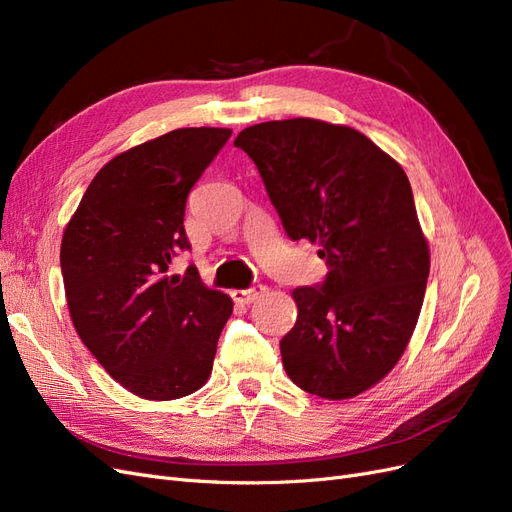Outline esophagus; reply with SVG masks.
Segmentation results:
<instances>
[{
  "label": "esophagus",
  "instance_id": "obj_1",
  "mask_svg": "<svg viewBox=\"0 0 512 512\" xmlns=\"http://www.w3.org/2000/svg\"><path fill=\"white\" fill-rule=\"evenodd\" d=\"M265 292H267L265 286L256 284V286L247 288V290H232V299H235L237 303H254V301L260 299Z\"/></svg>",
  "mask_w": 512,
  "mask_h": 512
}]
</instances>
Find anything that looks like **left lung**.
<instances>
[{
	"label": "left lung",
	"mask_w": 512,
	"mask_h": 512,
	"mask_svg": "<svg viewBox=\"0 0 512 512\" xmlns=\"http://www.w3.org/2000/svg\"><path fill=\"white\" fill-rule=\"evenodd\" d=\"M235 147L288 237L318 243L329 269L322 286L292 290L286 374L322 399L356 397L397 365L425 299L429 245L404 168L359 130L309 117L256 123Z\"/></svg>",
	"instance_id": "8db88e82"
}]
</instances>
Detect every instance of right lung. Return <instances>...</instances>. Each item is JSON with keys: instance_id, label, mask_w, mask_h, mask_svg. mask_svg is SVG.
Here are the masks:
<instances>
[{"instance_id": "add662e5", "label": "right lung", "mask_w": 512, "mask_h": 512, "mask_svg": "<svg viewBox=\"0 0 512 512\" xmlns=\"http://www.w3.org/2000/svg\"><path fill=\"white\" fill-rule=\"evenodd\" d=\"M228 128H179L106 162L61 237L70 318L123 389L151 401L192 395L211 376L232 299L198 271L168 275L188 250L183 215Z\"/></svg>"}]
</instances>
